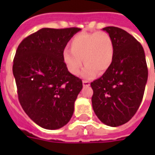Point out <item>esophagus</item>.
Here are the masks:
<instances>
[{"mask_svg": "<svg viewBox=\"0 0 155 155\" xmlns=\"http://www.w3.org/2000/svg\"><path fill=\"white\" fill-rule=\"evenodd\" d=\"M83 85L84 87H88V86H90V82L87 81V80H83Z\"/></svg>", "mask_w": 155, "mask_h": 155, "instance_id": "obj_1", "label": "esophagus"}]
</instances>
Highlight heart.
<instances>
[{"label":"heart","mask_w":155,"mask_h":155,"mask_svg":"<svg viewBox=\"0 0 155 155\" xmlns=\"http://www.w3.org/2000/svg\"><path fill=\"white\" fill-rule=\"evenodd\" d=\"M84 62L83 76L92 79L98 71L105 72L114 58V44L106 32L80 33L71 41V50L63 51V60L69 72L78 75Z\"/></svg>","instance_id":"b5f03b06"}]
</instances>
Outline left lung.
<instances>
[{"label":"left lung","mask_w":155,"mask_h":155,"mask_svg":"<svg viewBox=\"0 0 155 155\" xmlns=\"http://www.w3.org/2000/svg\"><path fill=\"white\" fill-rule=\"evenodd\" d=\"M112 38L114 58L110 68L91 83L92 108L106 125L117 127L128 122L139 108L148 78L143 47L125 30L103 28Z\"/></svg>","instance_id":"1"}]
</instances>
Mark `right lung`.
Segmentation results:
<instances>
[{
    "instance_id": "add662e5",
    "label": "right lung",
    "mask_w": 155,
    "mask_h": 155,
    "mask_svg": "<svg viewBox=\"0 0 155 155\" xmlns=\"http://www.w3.org/2000/svg\"><path fill=\"white\" fill-rule=\"evenodd\" d=\"M80 30L42 28L24 38L16 51L13 73L19 102L29 117L47 130L69 122L82 89V80L63 60L68 42Z\"/></svg>"
}]
</instances>
